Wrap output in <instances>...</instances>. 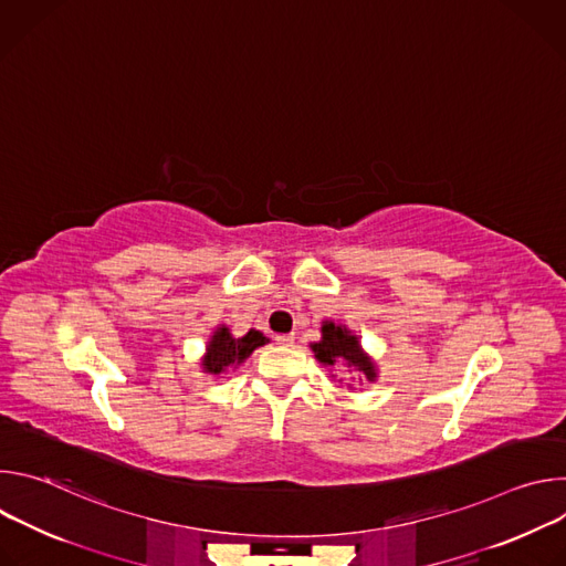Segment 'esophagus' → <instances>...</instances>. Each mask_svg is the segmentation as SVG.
<instances>
[{"instance_id":"esophagus-1","label":"esophagus","mask_w":566,"mask_h":566,"mask_svg":"<svg viewBox=\"0 0 566 566\" xmlns=\"http://www.w3.org/2000/svg\"><path fill=\"white\" fill-rule=\"evenodd\" d=\"M275 343L280 347H291L295 343V336L293 334H280V336H275Z\"/></svg>"}]
</instances>
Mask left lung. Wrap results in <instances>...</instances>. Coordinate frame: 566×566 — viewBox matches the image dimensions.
Instances as JSON below:
<instances>
[{
	"mask_svg": "<svg viewBox=\"0 0 566 566\" xmlns=\"http://www.w3.org/2000/svg\"><path fill=\"white\" fill-rule=\"evenodd\" d=\"M311 349L325 367L347 363V367L360 371L367 380H376V365L363 352L358 338L347 327L336 325V322L327 319L325 325H322V340L313 343Z\"/></svg>",
	"mask_w": 566,
	"mask_h": 566,
	"instance_id": "left-lung-1",
	"label": "left lung"
}]
</instances>
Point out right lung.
<instances>
[{"label":"right lung","instance_id":"1","mask_svg":"<svg viewBox=\"0 0 566 566\" xmlns=\"http://www.w3.org/2000/svg\"><path fill=\"white\" fill-rule=\"evenodd\" d=\"M266 343H269V338L255 329H251L247 336H241V338H232L228 327H217V332L212 334V338L206 347L201 367L206 374H221L228 367H237L244 363L258 347H262Z\"/></svg>","mask_w":566,"mask_h":566}]
</instances>
